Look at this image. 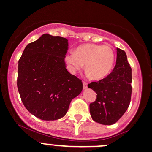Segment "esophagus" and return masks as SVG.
I'll list each match as a JSON object with an SVG mask.
<instances>
[{
  "label": "esophagus",
  "instance_id": "1",
  "mask_svg": "<svg viewBox=\"0 0 152 152\" xmlns=\"http://www.w3.org/2000/svg\"><path fill=\"white\" fill-rule=\"evenodd\" d=\"M82 83H83V88L84 89H87V83L86 82H85V81H83L82 82Z\"/></svg>",
  "mask_w": 152,
  "mask_h": 152
}]
</instances>
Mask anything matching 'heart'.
<instances>
[{"label": "heart", "instance_id": "heart-1", "mask_svg": "<svg viewBox=\"0 0 152 152\" xmlns=\"http://www.w3.org/2000/svg\"><path fill=\"white\" fill-rule=\"evenodd\" d=\"M65 61L72 72L80 70L85 64L87 75L100 80L107 77L113 69L115 53L107 45L87 44L78 46L74 53L67 54Z\"/></svg>", "mask_w": 152, "mask_h": 152}]
</instances>
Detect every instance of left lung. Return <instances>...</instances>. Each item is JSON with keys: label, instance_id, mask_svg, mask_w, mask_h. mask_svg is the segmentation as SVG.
<instances>
[{"label": "left lung", "instance_id": "8db88e82", "mask_svg": "<svg viewBox=\"0 0 152 152\" xmlns=\"http://www.w3.org/2000/svg\"><path fill=\"white\" fill-rule=\"evenodd\" d=\"M116 64L106 77L88 85L97 94L89 104L92 119L102 125H113L125 113L132 94V69L123 50L117 48Z\"/></svg>", "mask_w": 152, "mask_h": 152}]
</instances>
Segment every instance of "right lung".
<instances>
[{"label":"right lung","mask_w":152,"mask_h":152,"mask_svg":"<svg viewBox=\"0 0 152 152\" xmlns=\"http://www.w3.org/2000/svg\"><path fill=\"white\" fill-rule=\"evenodd\" d=\"M67 39L44 34L24 48L18 62L17 85L28 111L39 119L63 118L81 93V80L65 66Z\"/></svg>","instance_id":"right-lung-1"}]
</instances>
